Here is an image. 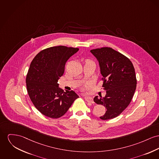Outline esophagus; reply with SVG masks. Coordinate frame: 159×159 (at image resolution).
<instances>
[{
  "label": "esophagus",
  "mask_w": 159,
  "mask_h": 159,
  "mask_svg": "<svg viewBox=\"0 0 159 159\" xmlns=\"http://www.w3.org/2000/svg\"><path fill=\"white\" fill-rule=\"evenodd\" d=\"M85 100L88 102H90V103H94L93 98L92 97H89V96H86L84 97Z\"/></svg>",
  "instance_id": "obj_1"
}]
</instances>
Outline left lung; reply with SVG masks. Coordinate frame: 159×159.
Returning <instances> with one entry per match:
<instances>
[{
    "label": "left lung",
    "instance_id": "left-lung-1",
    "mask_svg": "<svg viewBox=\"0 0 159 159\" xmlns=\"http://www.w3.org/2000/svg\"><path fill=\"white\" fill-rule=\"evenodd\" d=\"M99 62L106 90L105 97L95 96L94 102L106 107V113L100 117L108 120L119 116L129 104L134 94L137 80L131 61L123 54L111 48L90 51Z\"/></svg>",
    "mask_w": 159,
    "mask_h": 159
}]
</instances>
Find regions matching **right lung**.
Masks as SVG:
<instances>
[{
  "label": "right lung",
  "mask_w": 159,
  "mask_h": 159,
  "mask_svg": "<svg viewBox=\"0 0 159 159\" xmlns=\"http://www.w3.org/2000/svg\"><path fill=\"white\" fill-rule=\"evenodd\" d=\"M78 50L64 46L49 48L38 53L30 64L27 91L34 106L44 116L53 119L63 116L79 98L73 90L64 92L58 83L66 61Z\"/></svg>",
  "instance_id": "add662e5"
}]
</instances>
